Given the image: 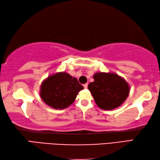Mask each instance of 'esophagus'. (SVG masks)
<instances>
[{
    "label": "esophagus",
    "mask_w": 160,
    "mask_h": 160,
    "mask_svg": "<svg viewBox=\"0 0 160 160\" xmlns=\"http://www.w3.org/2000/svg\"><path fill=\"white\" fill-rule=\"evenodd\" d=\"M83 87H84V89H87V87H88V84H87V83H86V84H83Z\"/></svg>",
    "instance_id": "obj_1"
}]
</instances>
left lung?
Returning a JSON list of instances; mask_svg holds the SVG:
<instances>
[{
  "instance_id": "8db88e82",
  "label": "left lung",
  "mask_w": 160,
  "mask_h": 160,
  "mask_svg": "<svg viewBox=\"0 0 160 160\" xmlns=\"http://www.w3.org/2000/svg\"><path fill=\"white\" fill-rule=\"evenodd\" d=\"M94 81L88 85L98 107L113 110L124 103L130 92V86L123 78L115 73L98 72Z\"/></svg>"
}]
</instances>
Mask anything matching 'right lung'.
I'll use <instances>...</instances> for the list:
<instances>
[{"label":"right lung","instance_id":"right-lung-1","mask_svg":"<svg viewBox=\"0 0 160 160\" xmlns=\"http://www.w3.org/2000/svg\"><path fill=\"white\" fill-rule=\"evenodd\" d=\"M83 89L77 78L62 71L50 75L42 81L40 96L50 107L64 109L73 102L78 93Z\"/></svg>","mask_w":160,"mask_h":160}]
</instances>
